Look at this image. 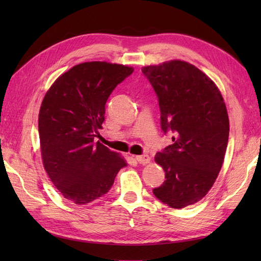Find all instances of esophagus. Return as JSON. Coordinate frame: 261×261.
Here are the masks:
<instances>
[{"instance_id":"esophagus-1","label":"esophagus","mask_w":261,"mask_h":261,"mask_svg":"<svg viewBox=\"0 0 261 261\" xmlns=\"http://www.w3.org/2000/svg\"><path fill=\"white\" fill-rule=\"evenodd\" d=\"M136 160L141 165H146L150 163V157L148 154H140V156H136Z\"/></svg>"}]
</instances>
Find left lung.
Here are the masks:
<instances>
[{"label":"left lung","instance_id":"left-lung-1","mask_svg":"<svg viewBox=\"0 0 261 261\" xmlns=\"http://www.w3.org/2000/svg\"><path fill=\"white\" fill-rule=\"evenodd\" d=\"M156 92L160 124L174 134L173 145L156 153L166 180L153 194L173 208L202 199L222 167L229 140V116L221 92L195 66L170 60L142 67Z\"/></svg>","mask_w":261,"mask_h":261}]
</instances>
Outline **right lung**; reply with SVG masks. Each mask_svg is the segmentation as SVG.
Here are the masks:
<instances>
[{
	"mask_svg": "<svg viewBox=\"0 0 261 261\" xmlns=\"http://www.w3.org/2000/svg\"><path fill=\"white\" fill-rule=\"evenodd\" d=\"M134 68L107 62L74 66L46 93L38 129L43 167L60 194L83 205L107 194L126 166L119 153L94 139L105 103Z\"/></svg>",
	"mask_w": 261,
	"mask_h": 261,
	"instance_id": "right-lung-1",
	"label": "right lung"
}]
</instances>
